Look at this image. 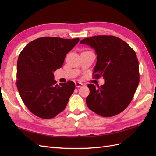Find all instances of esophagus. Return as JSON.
I'll return each instance as SVG.
<instances>
[{
  "label": "esophagus",
  "mask_w": 156,
  "mask_h": 156,
  "mask_svg": "<svg viewBox=\"0 0 156 156\" xmlns=\"http://www.w3.org/2000/svg\"><path fill=\"white\" fill-rule=\"evenodd\" d=\"M83 85V83H79V82L75 83V87H76L77 88L80 87H82Z\"/></svg>",
  "instance_id": "esophagus-1"
}]
</instances>
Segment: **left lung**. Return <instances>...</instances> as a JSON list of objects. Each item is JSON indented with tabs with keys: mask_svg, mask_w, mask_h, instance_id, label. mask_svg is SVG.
<instances>
[{
	"mask_svg": "<svg viewBox=\"0 0 156 156\" xmlns=\"http://www.w3.org/2000/svg\"><path fill=\"white\" fill-rule=\"evenodd\" d=\"M97 55L93 77H103L105 84L96 88L89 84L86 98L88 108L103 117L115 116L129 105L139 83V62L134 50L114 36H95L80 41Z\"/></svg>",
	"mask_w": 156,
	"mask_h": 156,
	"instance_id": "obj_1",
	"label": "left lung"
}]
</instances>
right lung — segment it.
I'll use <instances>...</instances> for the list:
<instances>
[{
	"label": "right lung",
	"mask_w": 156,
	"mask_h": 156,
	"mask_svg": "<svg viewBox=\"0 0 156 156\" xmlns=\"http://www.w3.org/2000/svg\"><path fill=\"white\" fill-rule=\"evenodd\" d=\"M79 38L41 37L28 44L19 55L17 87L23 103L34 115L51 119L62 112L75 83L56 84L53 72L62 66L66 54Z\"/></svg>",
	"instance_id": "add662e5"
}]
</instances>
